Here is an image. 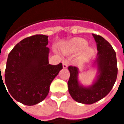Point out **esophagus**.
I'll return each mask as SVG.
<instances>
[{
    "instance_id": "esophagus-1",
    "label": "esophagus",
    "mask_w": 124,
    "mask_h": 124,
    "mask_svg": "<svg viewBox=\"0 0 124 124\" xmlns=\"http://www.w3.org/2000/svg\"><path fill=\"white\" fill-rule=\"evenodd\" d=\"M62 63H63V68H67L68 65H69V61H67V60H65L62 61Z\"/></svg>"
}]
</instances>
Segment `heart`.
Wrapping results in <instances>:
<instances>
[{
  "mask_svg": "<svg viewBox=\"0 0 124 124\" xmlns=\"http://www.w3.org/2000/svg\"><path fill=\"white\" fill-rule=\"evenodd\" d=\"M87 45H88V42L84 39L79 38V37L74 38L68 43L67 45V50L69 52L73 53V52H78L84 49L81 57L83 59H87L93 54V49L91 47H85Z\"/></svg>",
  "mask_w": 124,
  "mask_h": 124,
  "instance_id": "b5f03b06",
  "label": "heart"
}]
</instances>
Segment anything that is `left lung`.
I'll use <instances>...</instances> for the list:
<instances>
[{
    "mask_svg": "<svg viewBox=\"0 0 124 124\" xmlns=\"http://www.w3.org/2000/svg\"><path fill=\"white\" fill-rule=\"evenodd\" d=\"M97 43V54L94 66L97 72L92 85L85 86L79 80L78 68L69 66L68 82L70 94L74 101L83 104H93L105 97L112 90L117 76L116 53L111 45L102 36L93 34Z\"/></svg>",
    "mask_w": 124,
    "mask_h": 124,
    "instance_id": "8db88e82",
    "label": "left lung"
}]
</instances>
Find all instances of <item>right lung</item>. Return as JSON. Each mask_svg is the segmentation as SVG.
Wrapping results in <instances>:
<instances>
[{
	"instance_id": "add662e5",
	"label": "right lung",
	"mask_w": 124,
	"mask_h": 124,
	"mask_svg": "<svg viewBox=\"0 0 124 124\" xmlns=\"http://www.w3.org/2000/svg\"><path fill=\"white\" fill-rule=\"evenodd\" d=\"M47 44L48 36L34 35L17 43L8 55L5 84L12 97L23 104L34 106L43 101L63 68L61 63L49 64Z\"/></svg>"
}]
</instances>
